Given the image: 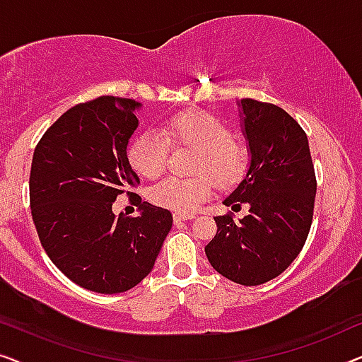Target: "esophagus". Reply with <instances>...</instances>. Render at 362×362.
I'll use <instances>...</instances> for the list:
<instances>
[{
  "instance_id": "obj_1",
  "label": "esophagus",
  "mask_w": 362,
  "mask_h": 362,
  "mask_svg": "<svg viewBox=\"0 0 362 362\" xmlns=\"http://www.w3.org/2000/svg\"><path fill=\"white\" fill-rule=\"evenodd\" d=\"M192 214H182V212H175V214H173V219H175V222L177 224V222H182V221H189V219H192Z\"/></svg>"
}]
</instances>
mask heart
Listing matches in <instances>:
<instances>
[{
  "mask_svg": "<svg viewBox=\"0 0 362 362\" xmlns=\"http://www.w3.org/2000/svg\"><path fill=\"white\" fill-rule=\"evenodd\" d=\"M170 145L196 150L191 177L168 176L150 187L155 204L176 212H192L217 186H235L249 170V148L237 141L230 127L207 112L181 113L163 122L160 130H146L135 138L128 150L130 165L146 177H155L165 170ZM211 177L209 178V176Z\"/></svg>",
  "mask_w": 362,
  "mask_h": 362,
  "instance_id": "1",
  "label": "heart"
}]
</instances>
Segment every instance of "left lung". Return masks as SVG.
<instances>
[{
  "label": "left lung",
  "mask_w": 362,
  "mask_h": 362,
  "mask_svg": "<svg viewBox=\"0 0 362 362\" xmlns=\"http://www.w3.org/2000/svg\"><path fill=\"white\" fill-rule=\"evenodd\" d=\"M242 132L250 165L244 180L224 199L242 219L214 217L217 234L206 245L211 265L235 284L254 286L279 276L303 249L316 196L308 138L284 108L242 98Z\"/></svg>",
  "instance_id": "left-lung-1"
}]
</instances>
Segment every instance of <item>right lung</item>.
<instances>
[{
	"mask_svg": "<svg viewBox=\"0 0 362 362\" xmlns=\"http://www.w3.org/2000/svg\"><path fill=\"white\" fill-rule=\"evenodd\" d=\"M132 98L103 95L57 118L34 150L29 201L39 240L74 284L122 293L150 274L173 226L168 209L134 194L141 214H112L117 195L140 180L127 156L138 128Z\"/></svg>",
	"mask_w": 362,
	"mask_h": 362,
	"instance_id": "add662e5",
	"label": "right lung"
}]
</instances>
